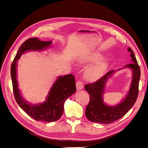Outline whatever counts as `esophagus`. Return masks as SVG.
Here are the masks:
<instances>
[{
	"label": "esophagus",
	"mask_w": 148,
	"mask_h": 148,
	"mask_svg": "<svg viewBox=\"0 0 148 148\" xmlns=\"http://www.w3.org/2000/svg\"><path fill=\"white\" fill-rule=\"evenodd\" d=\"M83 87H84V85H83V83L81 81H77L76 82V88L77 90H81L83 89Z\"/></svg>",
	"instance_id": "obj_1"
}]
</instances>
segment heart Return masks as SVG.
<instances>
[{"label":"heart","mask_w":148,"mask_h":148,"mask_svg":"<svg viewBox=\"0 0 148 148\" xmlns=\"http://www.w3.org/2000/svg\"><path fill=\"white\" fill-rule=\"evenodd\" d=\"M103 59V56L98 52H89L77 59L79 66L92 64L86 69L85 78L89 81H96L103 76L109 67V62Z\"/></svg>","instance_id":"b5f03b06"}]
</instances>
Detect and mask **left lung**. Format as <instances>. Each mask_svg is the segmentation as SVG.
I'll return each mask as SVG.
<instances>
[{
    "mask_svg": "<svg viewBox=\"0 0 148 148\" xmlns=\"http://www.w3.org/2000/svg\"><path fill=\"white\" fill-rule=\"evenodd\" d=\"M127 51L130 52L132 63L127 64L123 68L132 69V78L127 96L121 103L111 106L106 104L103 101V96L106 84L109 77L115 72L114 70L109 71L97 81L85 85V89L90 95V101L86 107L85 113L87 118L91 122L106 124L112 123L126 114L137 99L141 71L133 51L130 47L127 48ZM118 70L120 69L117 71Z\"/></svg>",
    "mask_w": 148,
    "mask_h": 148,
    "instance_id": "obj_1",
    "label": "left lung"
}]
</instances>
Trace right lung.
<instances>
[{"label":"right lung","mask_w":148,"mask_h":148,"mask_svg":"<svg viewBox=\"0 0 148 148\" xmlns=\"http://www.w3.org/2000/svg\"><path fill=\"white\" fill-rule=\"evenodd\" d=\"M52 41L40 40L37 37L26 40L18 49L10 67L13 92L17 104L33 119L44 122H54L61 117L66 100L76 91L74 76L72 74L59 76L51 88L46 100L43 103L31 104L23 99L18 89L17 80V60L25 52L42 51L50 47Z\"/></svg>","instance_id":"obj_1"}]
</instances>
